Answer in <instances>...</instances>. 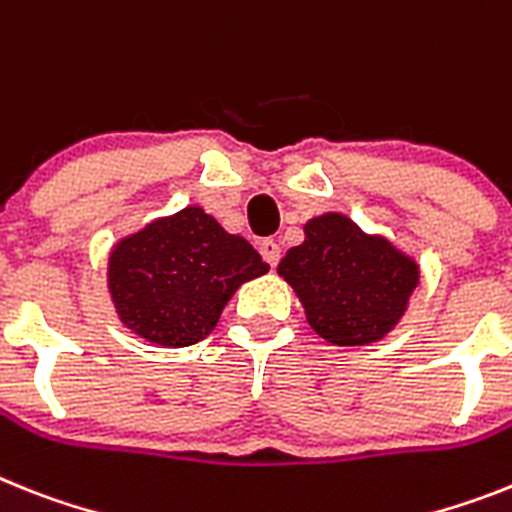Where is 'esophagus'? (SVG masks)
<instances>
[{
	"instance_id": "obj_1",
	"label": "esophagus",
	"mask_w": 512,
	"mask_h": 512,
	"mask_svg": "<svg viewBox=\"0 0 512 512\" xmlns=\"http://www.w3.org/2000/svg\"><path fill=\"white\" fill-rule=\"evenodd\" d=\"M260 255H263V260L270 268H276L278 260H281V247H278L273 239H263V242H260Z\"/></svg>"
}]
</instances>
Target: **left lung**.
Wrapping results in <instances>:
<instances>
[{
	"instance_id": "1",
	"label": "left lung",
	"mask_w": 512,
	"mask_h": 512,
	"mask_svg": "<svg viewBox=\"0 0 512 512\" xmlns=\"http://www.w3.org/2000/svg\"><path fill=\"white\" fill-rule=\"evenodd\" d=\"M278 276L299 296L322 341L362 349L403 320L422 268L385 234H369L328 210L304 223V242L283 255Z\"/></svg>"
}]
</instances>
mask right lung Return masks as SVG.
<instances>
[{"mask_svg":"<svg viewBox=\"0 0 512 512\" xmlns=\"http://www.w3.org/2000/svg\"><path fill=\"white\" fill-rule=\"evenodd\" d=\"M268 268L244 236L187 205L117 239L106 286L130 333L150 346L184 349L210 336L236 289Z\"/></svg>","mask_w":512,"mask_h":512,"instance_id":"1","label":"right lung"}]
</instances>
